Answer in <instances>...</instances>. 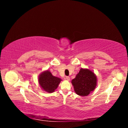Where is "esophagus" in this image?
<instances>
[{
  "instance_id": "1",
  "label": "esophagus",
  "mask_w": 128,
  "mask_h": 128,
  "mask_svg": "<svg viewBox=\"0 0 128 128\" xmlns=\"http://www.w3.org/2000/svg\"><path fill=\"white\" fill-rule=\"evenodd\" d=\"M66 79L67 80H68V81H69V80H70V77L69 76H66Z\"/></svg>"
}]
</instances>
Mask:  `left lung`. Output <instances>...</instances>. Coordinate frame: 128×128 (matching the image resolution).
<instances>
[{
  "label": "left lung",
  "instance_id": "left-lung-1",
  "mask_svg": "<svg viewBox=\"0 0 128 128\" xmlns=\"http://www.w3.org/2000/svg\"><path fill=\"white\" fill-rule=\"evenodd\" d=\"M75 92L80 96H87L96 86L97 78L89 69L81 68L76 77L72 80Z\"/></svg>",
  "mask_w": 128,
  "mask_h": 128
}]
</instances>
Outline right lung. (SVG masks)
<instances>
[{
  "instance_id": "1",
  "label": "right lung",
  "mask_w": 128,
  "mask_h": 128,
  "mask_svg": "<svg viewBox=\"0 0 128 128\" xmlns=\"http://www.w3.org/2000/svg\"><path fill=\"white\" fill-rule=\"evenodd\" d=\"M61 80L60 78L53 76L49 70L40 74L38 78V82L41 88L48 93L54 91Z\"/></svg>"
}]
</instances>
